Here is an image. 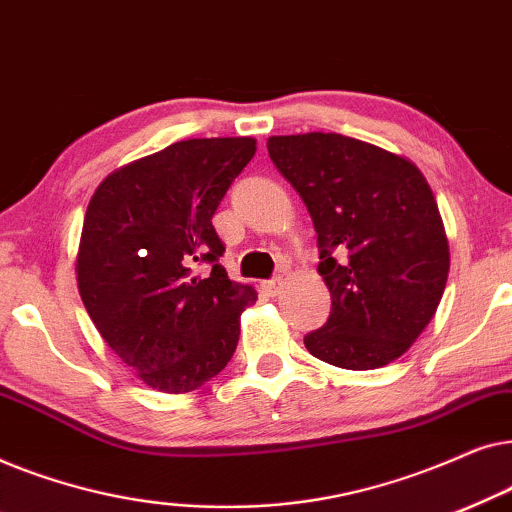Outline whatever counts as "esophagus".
<instances>
[{
  "label": "esophagus",
  "mask_w": 512,
  "mask_h": 512,
  "mask_svg": "<svg viewBox=\"0 0 512 512\" xmlns=\"http://www.w3.org/2000/svg\"><path fill=\"white\" fill-rule=\"evenodd\" d=\"M263 286V291L265 293H268V296H272V298H275V296H279V291H282V286H284V282H282V279H268V282H263L261 284Z\"/></svg>",
  "instance_id": "esophagus-1"
}]
</instances>
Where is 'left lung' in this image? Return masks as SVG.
<instances>
[{"label": "left lung", "instance_id": "1", "mask_svg": "<svg viewBox=\"0 0 512 512\" xmlns=\"http://www.w3.org/2000/svg\"><path fill=\"white\" fill-rule=\"evenodd\" d=\"M268 153L312 216L333 300L307 352L347 370L387 366L436 314L450 272L431 186L410 160L335 132L270 137Z\"/></svg>", "mask_w": 512, "mask_h": 512}]
</instances>
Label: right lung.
I'll list each match as a JSON object with an SVG mask.
<instances>
[{
	"instance_id": "1",
	"label": "right lung",
	"mask_w": 512,
	"mask_h": 512,
	"mask_svg": "<svg viewBox=\"0 0 512 512\" xmlns=\"http://www.w3.org/2000/svg\"><path fill=\"white\" fill-rule=\"evenodd\" d=\"M254 153L251 137L170 144L109 174L88 205L76 258L83 305L118 359L165 394L228 366L240 314L256 300L230 282L212 226Z\"/></svg>"
}]
</instances>
